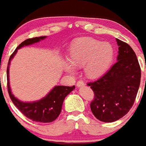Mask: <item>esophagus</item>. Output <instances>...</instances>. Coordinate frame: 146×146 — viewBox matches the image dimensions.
<instances>
[{
	"label": "esophagus",
	"mask_w": 146,
	"mask_h": 146,
	"mask_svg": "<svg viewBox=\"0 0 146 146\" xmlns=\"http://www.w3.org/2000/svg\"><path fill=\"white\" fill-rule=\"evenodd\" d=\"M84 84H85L83 80H78V81L77 82V87H82V86H84Z\"/></svg>",
	"instance_id": "obj_1"
}]
</instances>
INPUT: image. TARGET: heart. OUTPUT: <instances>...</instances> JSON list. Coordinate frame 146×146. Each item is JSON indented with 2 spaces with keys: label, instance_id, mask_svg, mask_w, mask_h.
<instances>
[{
  "label": "heart",
  "instance_id": "1",
  "mask_svg": "<svg viewBox=\"0 0 146 146\" xmlns=\"http://www.w3.org/2000/svg\"><path fill=\"white\" fill-rule=\"evenodd\" d=\"M112 46L92 38H79L72 44L68 61H63L62 68L70 74L76 68L84 66V73L90 78H96L104 74L113 59Z\"/></svg>",
  "mask_w": 146,
  "mask_h": 146
}]
</instances>
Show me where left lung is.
Returning a JSON list of instances; mask_svg holds the SVG:
<instances>
[{
  "mask_svg": "<svg viewBox=\"0 0 146 146\" xmlns=\"http://www.w3.org/2000/svg\"><path fill=\"white\" fill-rule=\"evenodd\" d=\"M117 62L100 79L87 84L94 92L93 114L103 122H114L132 108L140 84L141 69L131 46L116 38Z\"/></svg>",
  "mask_w": 146,
  "mask_h": 146,
  "instance_id": "8db88e82",
  "label": "left lung"
}]
</instances>
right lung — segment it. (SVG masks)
Returning a JSON list of instances; mask_svg holds the SVG:
<instances>
[{
    "instance_id": "add662e5",
    "label": "right lung",
    "mask_w": 146,
    "mask_h": 146,
    "mask_svg": "<svg viewBox=\"0 0 146 146\" xmlns=\"http://www.w3.org/2000/svg\"><path fill=\"white\" fill-rule=\"evenodd\" d=\"M46 36L37 37V38H29L21 43L17 48L15 50L9 59L7 74V89L10 97L16 107L29 119L36 122L41 123H50L59 117L62 111V103L65 98L75 88L74 86L67 87V86H55L50 92L41 100L35 102H23L15 97L11 92L10 86V78H9V70H10V62L17 53L19 49L25 46H29L31 44H35L40 40H44Z\"/></svg>"
}]
</instances>
